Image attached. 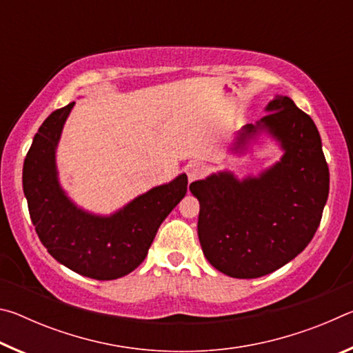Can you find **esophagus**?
I'll return each mask as SVG.
<instances>
[{
    "instance_id": "1",
    "label": "esophagus",
    "mask_w": 353,
    "mask_h": 353,
    "mask_svg": "<svg viewBox=\"0 0 353 353\" xmlns=\"http://www.w3.org/2000/svg\"><path fill=\"white\" fill-rule=\"evenodd\" d=\"M205 165L202 162H191L187 165V176L190 181H196V179H199L205 174Z\"/></svg>"
}]
</instances>
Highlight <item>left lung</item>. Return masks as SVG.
Masks as SVG:
<instances>
[{
  "label": "left lung",
  "instance_id": "8db88e82",
  "mask_svg": "<svg viewBox=\"0 0 353 353\" xmlns=\"http://www.w3.org/2000/svg\"><path fill=\"white\" fill-rule=\"evenodd\" d=\"M266 117L248 124L236 148L266 129L283 157L260 177L236 181L219 172L190 185L199 201L198 235L212 266L235 279L271 274L302 252L318 230L330 174L313 119L288 97L268 104Z\"/></svg>",
  "mask_w": 353,
  "mask_h": 353
}]
</instances>
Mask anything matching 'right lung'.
<instances>
[{
	"instance_id": "right-lung-1",
	"label": "right lung",
	"mask_w": 353,
	"mask_h": 353,
	"mask_svg": "<svg viewBox=\"0 0 353 353\" xmlns=\"http://www.w3.org/2000/svg\"><path fill=\"white\" fill-rule=\"evenodd\" d=\"M74 103L41 124L23 165V190L40 241L71 271L97 280L132 272L146 259L160 224L187 193V174L149 190L109 218L82 212L63 194L56 172V146Z\"/></svg>"
}]
</instances>
